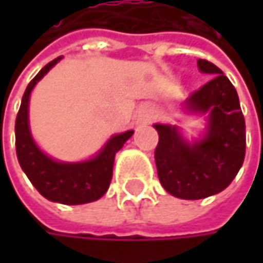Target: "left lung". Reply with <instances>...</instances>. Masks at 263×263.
Wrapping results in <instances>:
<instances>
[{
  "mask_svg": "<svg viewBox=\"0 0 263 263\" xmlns=\"http://www.w3.org/2000/svg\"><path fill=\"white\" fill-rule=\"evenodd\" d=\"M200 73L211 80L184 101L186 114L206 116L202 136L192 142L178 126L154 124L159 135L155 164L170 195L197 200L222 192L237 176L246 154V124L237 90L222 70L197 60Z\"/></svg>",
  "mask_w": 263,
  "mask_h": 263,
  "instance_id": "8db88e82",
  "label": "left lung"
}]
</instances>
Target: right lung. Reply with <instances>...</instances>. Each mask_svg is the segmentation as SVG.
<instances>
[{"label":"right lung","mask_w":263,"mask_h":263,"mask_svg":"<svg viewBox=\"0 0 263 263\" xmlns=\"http://www.w3.org/2000/svg\"><path fill=\"white\" fill-rule=\"evenodd\" d=\"M63 57L48 63L27 85L15 118V152L22 170L42 196L63 205H83L104 196L112 178L116 154L133 130L111 136L95 155L79 162L54 159L36 145L29 126V101L33 87Z\"/></svg>","instance_id":"right-lung-1"}]
</instances>
